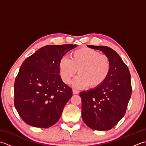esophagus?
I'll return each instance as SVG.
<instances>
[{
    "label": "esophagus",
    "instance_id": "obj_1",
    "mask_svg": "<svg viewBox=\"0 0 146 146\" xmlns=\"http://www.w3.org/2000/svg\"><path fill=\"white\" fill-rule=\"evenodd\" d=\"M79 91L77 90L76 89H73V94H75V95H76V94H79Z\"/></svg>",
    "mask_w": 146,
    "mask_h": 146
}]
</instances>
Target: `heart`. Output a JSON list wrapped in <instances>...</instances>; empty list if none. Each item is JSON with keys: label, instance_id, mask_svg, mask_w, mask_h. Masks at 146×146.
<instances>
[{"label": "heart", "instance_id": "b5f03b06", "mask_svg": "<svg viewBox=\"0 0 146 146\" xmlns=\"http://www.w3.org/2000/svg\"><path fill=\"white\" fill-rule=\"evenodd\" d=\"M58 67L64 83H70L78 70V75L73 80V85L76 88L88 85L94 88L100 86L107 78L110 70V61L107 55L83 48L71 52L70 59L61 58Z\"/></svg>", "mask_w": 146, "mask_h": 146}]
</instances>
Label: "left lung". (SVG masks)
Returning <instances> with one entry per match:
<instances>
[{
  "label": "left lung",
  "instance_id": "8db88e82",
  "mask_svg": "<svg viewBox=\"0 0 146 146\" xmlns=\"http://www.w3.org/2000/svg\"><path fill=\"white\" fill-rule=\"evenodd\" d=\"M87 46L101 51L109 58L110 70L100 86L80 92L82 119L90 128L108 131L125 113L132 93L131 74L128 67L113 49L104 46Z\"/></svg>",
  "mask_w": 146,
  "mask_h": 146
}]
</instances>
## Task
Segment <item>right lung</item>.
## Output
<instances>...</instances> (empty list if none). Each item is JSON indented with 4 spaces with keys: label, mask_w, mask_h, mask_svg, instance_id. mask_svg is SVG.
I'll return each instance as SVG.
<instances>
[{
    "label": "right lung",
    "mask_w": 146,
    "mask_h": 146,
    "mask_svg": "<svg viewBox=\"0 0 146 146\" xmlns=\"http://www.w3.org/2000/svg\"><path fill=\"white\" fill-rule=\"evenodd\" d=\"M76 44L47 45L24 61L14 83V105L27 124L48 128L72 97L60 75L59 62Z\"/></svg>",
    "instance_id": "1"
}]
</instances>
